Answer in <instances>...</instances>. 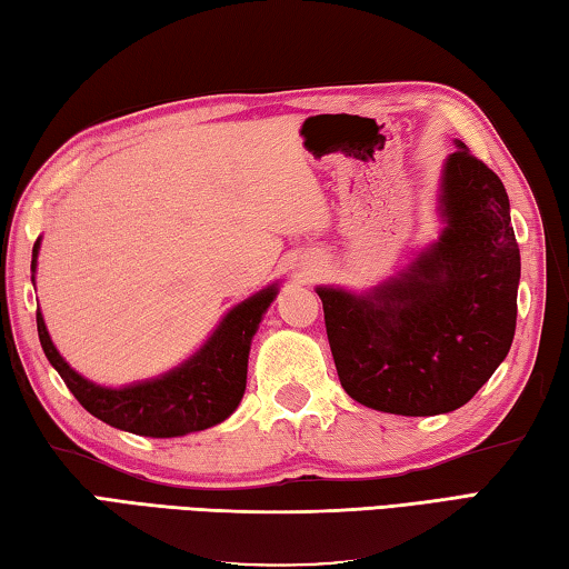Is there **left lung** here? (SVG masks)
<instances>
[{"mask_svg": "<svg viewBox=\"0 0 569 569\" xmlns=\"http://www.w3.org/2000/svg\"><path fill=\"white\" fill-rule=\"evenodd\" d=\"M456 148L438 180V238L367 292L317 287L339 381L373 411L460 409L516 337L520 250L508 192L466 143Z\"/></svg>", "mask_w": 569, "mask_h": 569, "instance_id": "8db88e82", "label": "left lung"}]
</instances>
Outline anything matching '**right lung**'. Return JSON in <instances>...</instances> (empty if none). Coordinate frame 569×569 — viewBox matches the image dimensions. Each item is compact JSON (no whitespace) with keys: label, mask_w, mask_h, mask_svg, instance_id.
<instances>
[{"label":"right lung","mask_w":569,"mask_h":569,"mask_svg":"<svg viewBox=\"0 0 569 569\" xmlns=\"http://www.w3.org/2000/svg\"><path fill=\"white\" fill-rule=\"evenodd\" d=\"M39 248L41 238L31 250V282H37ZM277 292L280 284L272 282L234 305L212 329L206 345L190 353L183 363L160 377L118 386V389L86 379L69 367V361L53 347L41 309L37 312V329L49 363L91 416L136 436L176 438L218 426L238 409L248 383L252 337Z\"/></svg>","instance_id":"add662e5"}]
</instances>
